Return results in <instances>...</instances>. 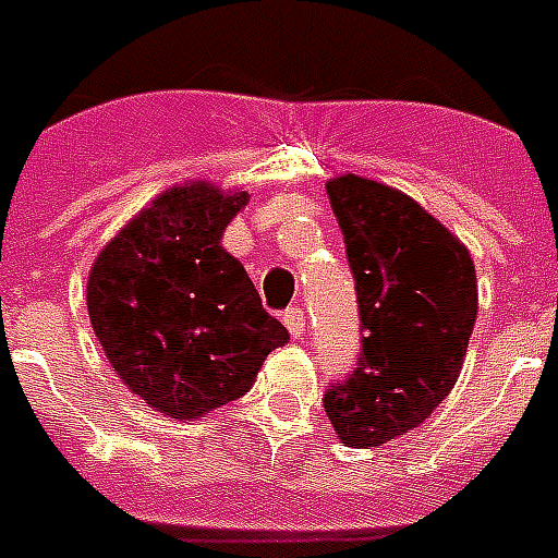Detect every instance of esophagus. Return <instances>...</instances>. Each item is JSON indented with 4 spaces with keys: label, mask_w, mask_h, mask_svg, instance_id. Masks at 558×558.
I'll use <instances>...</instances> for the list:
<instances>
[{
    "label": "esophagus",
    "mask_w": 558,
    "mask_h": 558,
    "mask_svg": "<svg viewBox=\"0 0 558 558\" xmlns=\"http://www.w3.org/2000/svg\"><path fill=\"white\" fill-rule=\"evenodd\" d=\"M283 324H287V330L292 339H301L304 336V327H306V315L301 306H289L287 313H283Z\"/></svg>",
    "instance_id": "1"
}]
</instances>
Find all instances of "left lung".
Wrapping results in <instances>:
<instances>
[{
	"label": "left lung",
	"mask_w": 558,
	"mask_h": 558,
	"mask_svg": "<svg viewBox=\"0 0 558 558\" xmlns=\"http://www.w3.org/2000/svg\"><path fill=\"white\" fill-rule=\"evenodd\" d=\"M356 278L362 359L324 408L341 442L381 446L449 397L477 318L472 254L397 187L341 173L327 182Z\"/></svg>",
	"instance_id": "8db88e82"
}]
</instances>
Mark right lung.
<instances>
[{"label": "right lung", "mask_w": 558, "mask_h": 558, "mask_svg": "<svg viewBox=\"0 0 558 558\" xmlns=\"http://www.w3.org/2000/svg\"><path fill=\"white\" fill-rule=\"evenodd\" d=\"M245 202V191L205 179L168 187L89 269L86 306L109 365L147 408L182 423L243 397L289 341L243 263L222 248Z\"/></svg>", "instance_id": "add662e5"}]
</instances>
